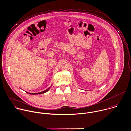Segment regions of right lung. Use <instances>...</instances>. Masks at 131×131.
<instances>
[{
  "label": "right lung",
  "mask_w": 131,
  "mask_h": 131,
  "mask_svg": "<svg viewBox=\"0 0 131 131\" xmlns=\"http://www.w3.org/2000/svg\"><path fill=\"white\" fill-rule=\"evenodd\" d=\"M50 87H49V88H48V89H47L46 90H44V91H42V92H38V93H30V92H26H26H27V93L30 94H40L44 93L47 92V91L50 89Z\"/></svg>",
  "instance_id": "obj_1"
}]
</instances>
